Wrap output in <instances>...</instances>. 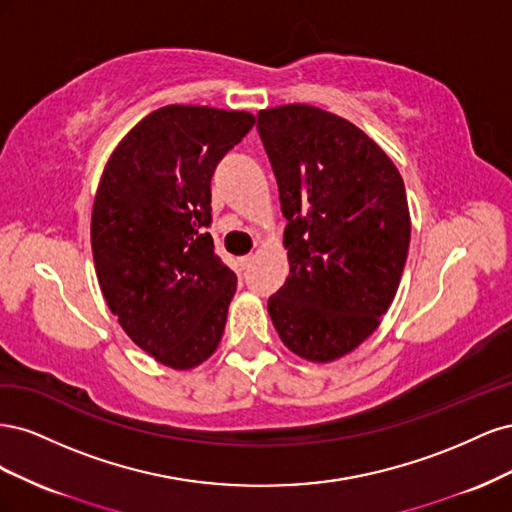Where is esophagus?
Segmentation results:
<instances>
[{"label":"esophagus","mask_w":512,"mask_h":512,"mask_svg":"<svg viewBox=\"0 0 512 512\" xmlns=\"http://www.w3.org/2000/svg\"><path fill=\"white\" fill-rule=\"evenodd\" d=\"M252 262H254V256H252V254H247V256H243V258H241V267H243V269H250V267H252Z\"/></svg>","instance_id":"1"}]
</instances>
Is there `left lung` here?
<instances>
[{"instance_id": "left-lung-1", "label": "left lung", "mask_w": 512, "mask_h": 512, "mask_svg": "<svg viewBox=\"0 0 512 512\" xmlns=\"http://www.w3.org/2000/svg\"><path fill=\"white\" fill-rule=\"evenodd\" d=\"M256 128L288 220L290 275L269 316L294 354L335 361L395 299L410 245L404 179L363 130L322 108H267Z\"/></svg>"}]
</instances>
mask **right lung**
<instances>
[{"label":"right lung","instance_id":"obj_1","mask_svg":"<svg viewBox=\"0 0 512 512\" xmlns=\"http://www.w3.org/2000/svg\"><path fill=\"white\" fill-rule=\"evenodd\" d=\"M256 123L245 111L170 104L128 132L91 211L108 309L132 342L173 369L218 348L237 275L213 250L211 177Z\"/></svg>","mask_w":512,"mask_h":512}]
</instances>
